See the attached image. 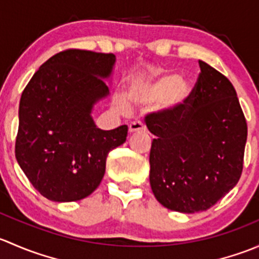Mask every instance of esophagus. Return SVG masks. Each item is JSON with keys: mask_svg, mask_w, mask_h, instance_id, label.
Here are the masks:
<instances>
[{"mask_svg": "<svg viewBox=\"0 0 259 259\" xmlns=\"http://www.w3.org/2000/svg\"><path fill=\"white\" fill-rule=\"evenodd\" d=\"M146 127L143 122L140 121H133L129 125V133H137V132H145Z\"/></svg>", "mask_w": 259, "mask_h": 259, "instance_id": "obj_1", "label": "esophagus"}]
</instances>
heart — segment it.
I'll list each match as a JSON object with an SVG mask.
<instances>
[{
  "label": "heart",
  "instance_id": "1",
  "mask_svg": "<svg viewBox=\"0 0 259 259\" xmlns=\"http://www.w3.org/2000/svg\"><path fill=\"white\" fill-rule=\"evenodd\" d=\"M192 91L190 82L182 79L177 72H160L153 75L150 79L130 86L129 98L138 105H146L159 100V110L174 113L188 103ZM115 103L124 113L130 110L129 101L124 96H117Z\"/></svg>",
  "mask_w": 259,
  "mask_h": 259
}]
</instances>
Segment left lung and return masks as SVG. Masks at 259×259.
<instances>
[{"label":"left lung","instance_id":"1","mask_svg":"<svg viewBox=\"0 0 259 259\" xmlns=\"http://www.w3.org/2000/svg\"><path fill=\"white\" fill-rule=\"evenodd\" d=\"M189 100L174 113L146 116L155 135L150 149V187L170 210L209 209L241 178L247 122L232 82L199 60Z\"/></svg>","mask_w":259,"mask_h":259}]
</instances>
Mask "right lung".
Segmentation results:
<instances>
[{
	"instance_id": "right-lung-1",
	"label": "right lung",
	"mask_w": 259,
	"mask_h": 259,
	"mask_svg": "<svg viewBox=\"0 0 259 259\" xmlns=\"http://www.w3.org/2000/svg\"><path fill=\"white\" fill-rule=\"evenodd\" d=\"M114 54L66 50L50 57L23 90L16 159L31 184L52 202L89 197L104 178L109 151L127 126L101 130L94 106L109 96Z\"/></svg>"
}]
</instances>
